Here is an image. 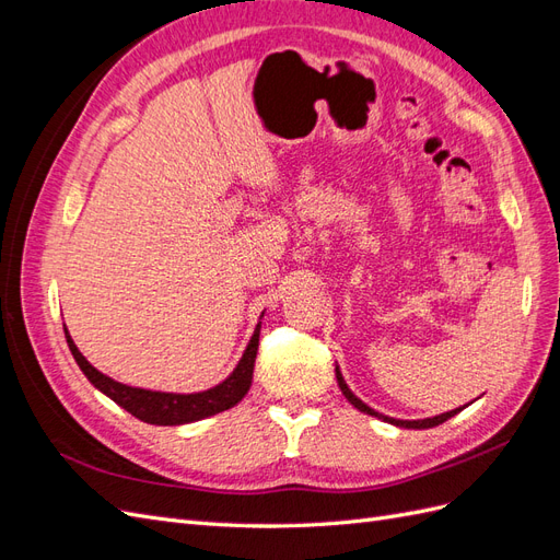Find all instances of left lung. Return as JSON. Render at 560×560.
Segmentation results:
<instances>
[{
    "label": "left lung",
    "mask_w": 560,
    "mask_h": 560,
    "mask_svg": "<svg viewBox=\"0 0 560 560\" xmlns=\"http://www.w3.org/2000/svg\"><path fill=\"white\" fill-rule=\"evenodd\" d=\"M336 381H338V387H341V393L346 395V399L354 406V409L362 411V413H369V416H376L378 420L389 422V425L406 428V430H428V428H436V425H442V422H446L448 418H453L455 413H460V411L465 409V406H463V409H453V411L439 413V416H432V418H420V420H399V418H389V416H383V413L374 411V409H371L369 404H364L360 397H354V395H352V389H350V387H348V383L343 381V374H341V369H338V364H336Z\"/></svg>",
    "instance_id": "left-lung-1"
}]
</instances>
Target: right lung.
I'll return each mask as SVG.
<instances>
[{"mask_svg":"<svg viewBox=\"0 0 560 560\" xmlns=\"http://www.w3.org/2000/svg\"><path fill=\"white\" fill-rule=\"evenodd\" d=\"M261 317L257 322V327H254V334L243 352V358L238 360V364H235L231 374L222 383H217L208 389H200V393H161V389H147V387H132L126 383H118L107 374H103V371H97L86 358H83L81 350L72 341L70 331H67V327H65V338L79 369L83 371V376H86L100 393L107 395L112 401H116L121 409H126L135 418L149 422V425L173 428V425H189V422L222 413L247 395V389L252 385L254 360H257Z\"/></svg>","mask_w":560,"mask_h":560,"instance_id":"obj_1","label":"right lung"}]
</instances>
